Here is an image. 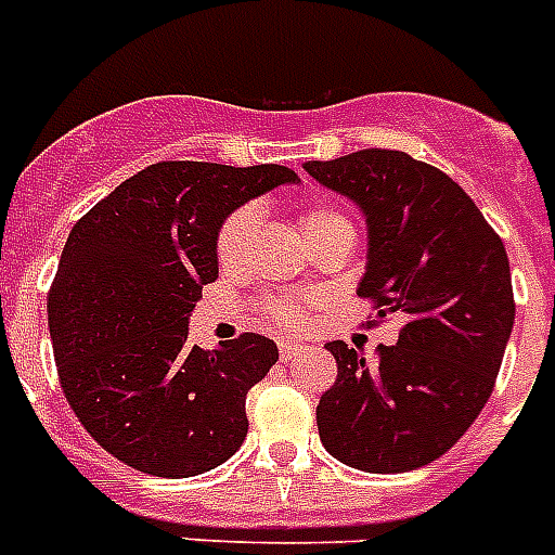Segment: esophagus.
Returning <instances> with one entry per match:
<instances>
[{
    "label": "esophagus",
    "mask_w": 555,
    "mask_h": 555,
    "mask_svg": "<svg viewBox=\"0 0 555 555\" xmlns=\"http://www.w3.org/2000/svg\"><path fill=\"white\" fill-rule=\"evenodd\" d=\"M299 353H301L299 345H291V341H285V345L279 348V356H282V362H293V359H296V356H299Z\"/></svg>",
    "instance_id": "34e87169"
}]
</instances>
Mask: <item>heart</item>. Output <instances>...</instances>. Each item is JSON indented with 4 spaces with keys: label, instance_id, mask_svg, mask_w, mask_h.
<instances>
[{
    "label": "heart",
    "instance_id": "obj_1",
    "mask_svg": "<svg viewBox=\"0 0 555 555\" xmlns=\"http://www.w3.org/2000/svg\"><path fill=\"white\" fill-rule=\"evenodd\" d=\"M301 236L308 238V245L313 238L324 236V233L336 231V228H350L345 216L331 205H308L296 214ZM256 238H259V214L256 207H238L222 222L219 233H216V259L222 270H242L250 256H254ZM310 308L299 299H273L264 305V319H268L276 331L296 333L308 324Z\"/></svg>",
    "mask_w": 555,
    "mask_h": 555
}]
</instances>
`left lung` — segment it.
Listing matches in <instances>:
<instances>
[{"label":"left lung","mask_w":555,"mask_h":555,"mask_svg":"<svg viewBox=\"0 0 555 555\" xmlns=\"http://www.w3.org/2000/svg\"><path fill=\"white\" fill-rule=\"evenodd\" d=\"M305 170L367 219V324L404 319L373 364L327 341L339 376L319 399V436L356 470H416L448 453L493 393L516 319L507 250L448 173L402 151L367 147Z\"/></svg>","instance_id":"obj_1"}]
</instances>
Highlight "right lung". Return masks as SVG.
<instances>
[{"instance_id": "1", "label": "right lung", "mask_w": 555, "mask_h": 555, "mask_svg": "<svg viewBox=\"0 0 555 555\" xmlns=\"http://www.w3.org/2000/svg\"><path fill=\"white\" fill-rule=\"evenodd\" d=\"M282 165L156 162L96 202L67 236L48 293L67 404L133 470L188 479L214 470L247 436V390L276 364L268 336L216 350L188 345L202 287L216 282L224 216L276 184Z\"/></svg>"}]
</instances>
